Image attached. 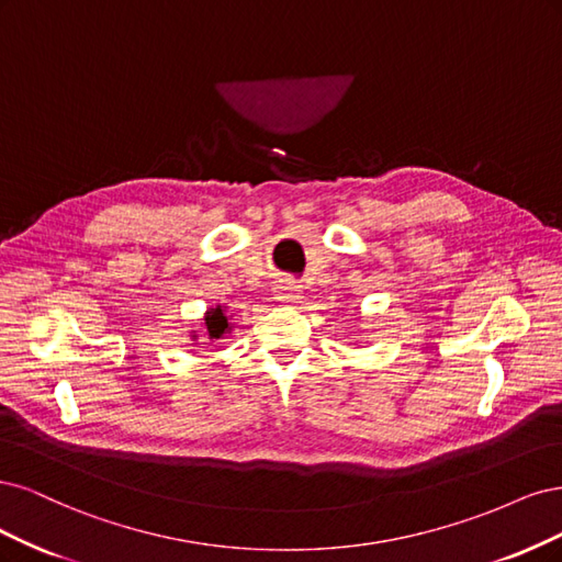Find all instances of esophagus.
<instances>
[{
	"instance_id": "obj_1",
	"label": "esophagus",
	"mask_w": 562,
	"mask_h": 562,
	"mask_svg": "<svg viewBox=\"0 0 562 562\" xmlns=\"http://www.w3.org/2000/svg\"><path fill=\"white\" fill-rule=\"evenodd\" d=\"M299 292H301L299 284H294V282H280L276 286V299L282 301V303H296L301 299Z\"/></svg>"
}]
</instances>
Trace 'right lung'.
Wrapping results in <instances>:
<instances>
[{
  "mask_svg": "<svg viewBox=\"0 0 562 562\" xmlns=\"http://www.w3.org/2000/svg\"><path fill=\"white\" fill-rule=\"evenodd\" d=\"M203 334L205 338L210 340H216V338H224L226 334H231V315H226V305H214V307H207L205 313V322H203ZM193 340H198V334L193 331ZM205 346V342H203Z\"/></svg>",
  "mask_w": 562,
  "mask_h": 562,
  "instance_id": "add662e5",
  "label": "right lung"
}]
</instances>
